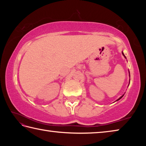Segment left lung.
Segmentation results:
<instances>
[{
	"label": "left lung",
	"instance_id": "8db88e82",
	"mask_svg": "<svg viewBox=\"0 0 146 146\" xmlns=\"http://www.w3.org/2000/svg\"><path fill=\"white\" fill-rule=\"evenodd\" d=\"M122 54H123V56H125V55H124V54H123V53H122ZM129 76H130V74H129ZM122 97H123V95H122V97H120V98H118V100H120V98H122Z\"/></svg>",
	"mask_w": 146,
	"mask_h": 146
}]
</instances>
